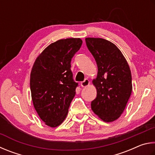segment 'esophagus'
I'll use <instances>...</instances> for the list:
<instances>
[{"label": "esophagus", "mask_w": 155, "mask_h": 155, "mask_svg": "<svg viewBox=\"0 0 155 155\" xmlns=\"http://www.w3.org/2000/svg\"><path fill=\"white\" fill-rule=\"evenodd\" d=\"M89 84H90L89 80L88 79H85L83 81V82H81V86H82V87H86V86H87L89 85Z\"/></svg>", "instance_id": "1"}]
</instances>
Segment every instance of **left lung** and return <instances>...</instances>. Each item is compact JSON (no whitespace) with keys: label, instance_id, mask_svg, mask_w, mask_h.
<instances>
[{"label":"left lung","instance_id":"left-lung-1","mask_svg":"<svg viewBox=\"0 0 155 155\" xmlns=\"http://www.w3.org/2000/svg\"><path fill=\"white\" fill-rule=\"evenodd\" d=\"M85 40L98 67L97 77L93 80L97 94L91 102V109L104 121H114L123 114L131 96V70L114 43L101 38Z\"/></svg>","mask_w":155,"mask_h":155}]
</instances>
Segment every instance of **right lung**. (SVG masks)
<instances>
[{"instance_id": "add662e5", "label": "right lung", "mask_w": 155, "mask_h": 155, "mask_svg": "<svg viewBox=\"0 0 155 155\" xmlns=\"http://www.w3.org/2000/svg\"><path fill=\"white\" fill-rule=\"evenodd\" d=\"M82 39H61L48 46L35 61L30 86L32 103L40 118L51 127L66 118L78 83L73 78L71 62Z\"/></svg>"}]
</instances>
